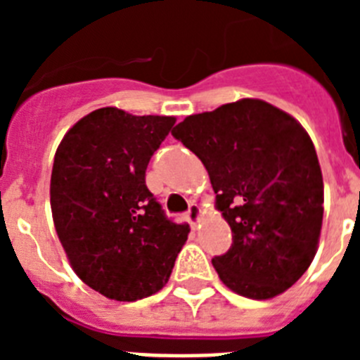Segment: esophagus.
Instances as JSON below:
<instances>
[{
  "label": "esophagus",
  "mask_w": 360,
  "mask_h": 360,
  "mask_svg": "<svg viewBox=\"0 0 360 360\" xmlns=\"http://www.w3.org/2000/svg\"><path fill=\"white\" fill-rule=\"evenodd\" d=\"M202 218V209H200L198 203H191L189 209H187V219H189L191 225H196Z\"/></svg>",
  "instance_id": "34e87169"
}]
</instances>
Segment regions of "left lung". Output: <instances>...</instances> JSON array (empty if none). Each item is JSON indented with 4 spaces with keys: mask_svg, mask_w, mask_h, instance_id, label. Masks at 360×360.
Listing matches in <instances>:
<instances>
[{
    "mask_svg": "<svg viewBox=\"0 0 360 360\" xmlns=\"http://www.w3.org/2000/svg\"><path fill=\"white\" fill-rule=\"evenodd\" d=\"M171 133L205 165L231 225V249L212 257L225 287L249 299L290 288L316 256L323 225V174L303 126L265 101L241 98L186 117Z\"/></svg>",
    "mask_w": 360,
    "mask_h": 360,
    "instance_id": "1",
    "label": "left lung"
}]
</instances>
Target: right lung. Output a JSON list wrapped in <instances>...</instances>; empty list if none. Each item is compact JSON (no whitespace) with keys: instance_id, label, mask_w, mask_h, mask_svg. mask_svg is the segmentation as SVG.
Segmentation results:
<instances>
[{"instance_id":"add662e5","label":"right lung","mask_w":360,"mask_h":360,"mask_svg":"<svg viewBox=\"0 0 360 360\" xmlns=\"http://www.w3.org/2000/svg\"><path fill=\"white\" fill-rule=\"evenodd\" d=\"M174 117L101 108L73 124L56 151L50 205L73 272L115 301L157 294L169 281L189 225L174 224L146 186L153 153Z\"/></svg>"}]
</instances>
